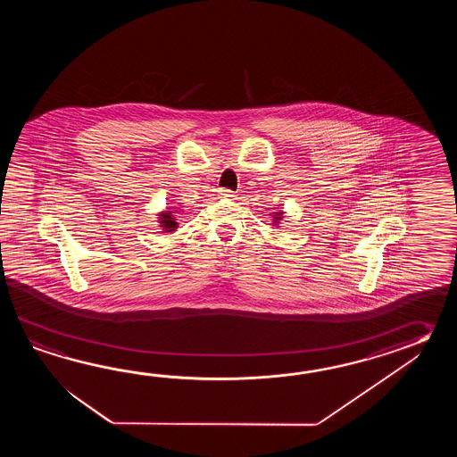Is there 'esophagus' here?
I'll return each instance as SVG.
<instances>
[{"mask_svg":"<svg viewBox=\"0 0 457 457\" xmlns=\"http://www.w3.org/2000/svg\"><path fill=\"white\" fill-rule=\"evenodd\" d=\"M219 195L225 197V199H232L233 193L230 189H219Z\"/></svg>","mask_w":457,"mask_h":457,"instance_id":"1","label":"esophagus"}]
</instances>
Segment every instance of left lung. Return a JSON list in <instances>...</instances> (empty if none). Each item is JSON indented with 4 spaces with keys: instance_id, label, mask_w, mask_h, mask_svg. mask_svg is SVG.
I'll return each instance as SVG.
<instances>
[{
    "instance_id": "1",
    "label": "left lung",
    "mask_w": 457,
    "mask_h": 457,
    "mask_svg": "<svg viewBox=\"0 0 457 457\" xmlns=\"http://www.w3.org/2000/svg\"><path fill=\"white\" fill-rule=\"evenodd\" d=\"M282 219V212H278V214H276V217H274V222H276V224H278V220H281Z\"/></svg>"
}]
</instances>
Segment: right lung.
<instances>
[{"label": "right lung", "mask_w": 457, "mask_h": 457, "mask_svg": "<svg viewBox=\"0 0 457 457\" xmlns=\"http://www.w3.org/2000/svg\"><path fill=\"white\" fill-rule=\"evenodd\" d=\"M160 224H162L165 232H175L176 225H178L175 222V217L168 211L160 214Z\"/></svg>", "instance_id": "right-lung-1"}]
</instances>
